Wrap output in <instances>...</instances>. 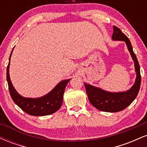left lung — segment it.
Returning <instances> with one entry per match:
<instances>
[{"instance_id": "obj_1", "label": "left lung", "mask_w": 147, "mask_h": 147, "mask_svg": "<svg viewBox=\"0 0 147 147\" xmlns=\"http://www.w3.org/2000/svg\"><path fill=\"white\" fill-rule=\"evenodd\" d=\"M112 39L114 41H125L129 51L132 57L136 72L135 84L129 90L125 92H111L84 83L89 102L94 107L104 112H119L128 107L137 97L141 84L140 68L132 45L129 38L117 27L113 26Z\"/></svg>"}]
</instances>
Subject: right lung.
Here are the masks:
<instances>
[{"instance_id":"obj_1","label":"right lung","mask_w":147,"mask_h":147,"mask_svg":"<svg viewBox=\"0 0 147 147\" xmlns=\"http://www.w3.org/2000/svg\"><path fill=\"white\" fill-rule=\"evenodd\" d=\"M12 51L9 56V63L7 68V81L10 95L15 104L26 113L34 116L48 115L58 111L63 102V96L65 86L71 79L60 82L50 92L43 97L38 98H27L22 97L15 90L10 80L9 68L10 57Z\"/></svg>"}]
</instances>
